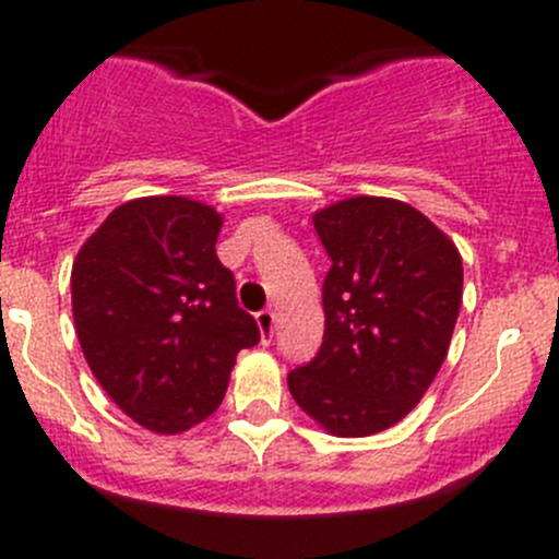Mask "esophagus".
<instances>
[{"instance_id":"obj_1","label":"esophagus","mask_w":559,"mask_h":559,"mask_svg":"<svg viewBox=\"0 0 559 559\" xmlns=\"http://www.w3.org/2000/svg\"><path fill=\"white\" fill-rule=\"evenodd\" d=\"M257 324H259V332H262V343H270V341H273L275 313L270 311V308H264V311H259V313H257Z\"/></svg>"}]
</instances>
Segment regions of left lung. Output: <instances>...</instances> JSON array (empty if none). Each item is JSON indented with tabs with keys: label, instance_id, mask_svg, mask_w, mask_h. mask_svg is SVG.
Wrapping results in <instances>:
<instances>
[{
	"label": "left lung",
	"instance_id": "obj_1",
	"mask_svg": "<svg viewBox=\"0 0 559 559\" xmlns=\"http://www.w3.org/2000/svg\"><path fill=\"white\" fill-rule=\"evenodd\" d=\"M330 257L324 341L289 392L326 432L362 438L397 425L447 359L462 302L460 251L425 213L352 197L313 216Z\"/></svg>",
	"mask_w": 559,
	"mask_h": 559
}]
</instances>
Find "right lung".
Segmentation results:
<instances>
[{"label": "right lung", "instance_id": "add662e5", "mask_svg": "<svg viewBox=\"0 0 559 559\" xmlns=\"http://www.w3.org/2000/svg\"><path fill=\"white\" fill-rule=\"evenodd\" d=\"M222 216L186 197L116 207L72 264V316L94 379L145 430L175 436L222 405L259 326L216 257Z\"/></svg>", "mask_w": 559, "mask_h": 559}]
</instances>
